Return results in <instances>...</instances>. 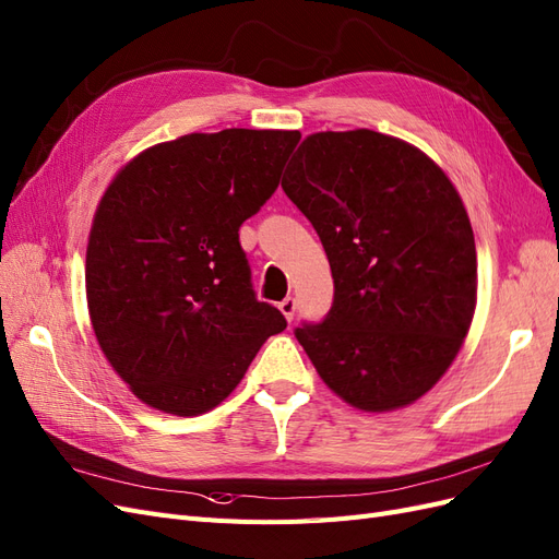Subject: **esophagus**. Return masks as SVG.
<instances>
[{
  "instance_id": "obj_1",
  "label": "esophagus",
  "mask_w": 559,
  "mask_h": 559,
  "mask_svg": "<svg viewBox=\"0 0 559 559\" xmlns=\"http://www.w3.org/2000/svg\"><path fill=\"white\" fill-rule=\"evenodd\" d=\"M278 309H281V313L288 318V323H293V318H295V311H297V299L295 297H285L281 305H278Z\"/></svg>"
}]
</instances>
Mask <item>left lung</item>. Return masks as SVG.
I'll use <instances>...</instances> for the list:
<instances>
[{"mask_svg": "<svg viewBox=\"0 0 559 559\" xmlns=\"http://www.w3.org/2000/svg\"><path fill=\"white\" fill-rule=\"evenodd\" d=\"M281 187L334 278L330 311L295 328L297 342L348 405L414 403L450 368L475 311V238L454 185L417 147L358 129L309 135Z\"/></svg>", "mask_w": 559, "mask_h": 559, "instance_id": "1", "label": "left lung"}]
</instances>
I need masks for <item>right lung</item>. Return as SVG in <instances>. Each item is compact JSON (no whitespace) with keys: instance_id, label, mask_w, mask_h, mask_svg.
Listing matches in <instances>:
<instances>
[{"instance_id":"1","label":"right lung","mask_w":559,"mask_h":559,"mask_svg":"<svg viewBox=\"0 0 559 559\" xmlns=\"http://www.w3.org/2000/svg\"><path fill=\"white\" fill-rule=\"evenodd\" d=\"M299 131L227 129L126 164L95 211L86 297L105 358L142 403L217 407L288 325L252 290L238 229L274 194Z\"/></svg>"}]
</instances>
